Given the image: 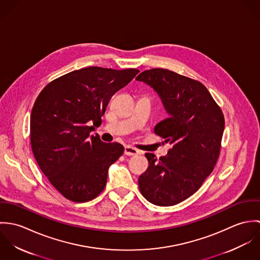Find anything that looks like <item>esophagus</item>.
Listing matches in <instances>:
<instances>
[{
  "label": "esophagus",
  "mask_w": 260,
  "mask_h": 260,
  "mask_svg": "<svg viewBox=\"0 0 260 260\" xmlns=\"http://www.w3.org/2000/svg\"><path fill=\"white\" fill-rule=\"evenodd\" d=\"M124 153H125V155H128V156H136V155L140 154V152L137 149L131 147V146H126Z\"/></svg>",
  "instance_id": "esophagus-1"
}]
</instances>
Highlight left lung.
Returning <instances> with one entry per match:
<instances>
[{
  "mask_svg": "<svg viewBox=\"0 0 260 260\" xmlns=\"http://www.w3.org/2000/svg\"><path fill=\"white\" fill-rule=\"evenodd\" d=\"M160 96L169 117L154 133L170 143L166 156H145L147 170L139 189L149 202L172 206L194 194L213 171L221 150L224 116L206 87L167 69H150L136 77Z\"/></svg>",
  "mask_w": 260,
  "mask_h": 260,
  "instance_id": "8db88e82",
  "label": "left lung"
}]
</instances>
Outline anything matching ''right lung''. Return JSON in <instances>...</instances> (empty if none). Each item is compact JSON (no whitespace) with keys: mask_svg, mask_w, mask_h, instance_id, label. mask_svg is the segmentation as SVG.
<instances>
[{"mask_svg":"<svg viewBox=\"0 0 260 260\" xmlns=\"http://www.w3.org/2000/svg\"><path fill=\"white\" fill-rule=\"evenodd\" d=\"M137 69L88 67L51 81L39 94L31 113V146L38 165L66 199L87 202L105 188L108 168L124 153L117 142L90 136L112 96Z\"/></svg>","mask_w":260,"mask_h":260,"instance_id":"obj_1","label":"right lung"}]
</instances>
